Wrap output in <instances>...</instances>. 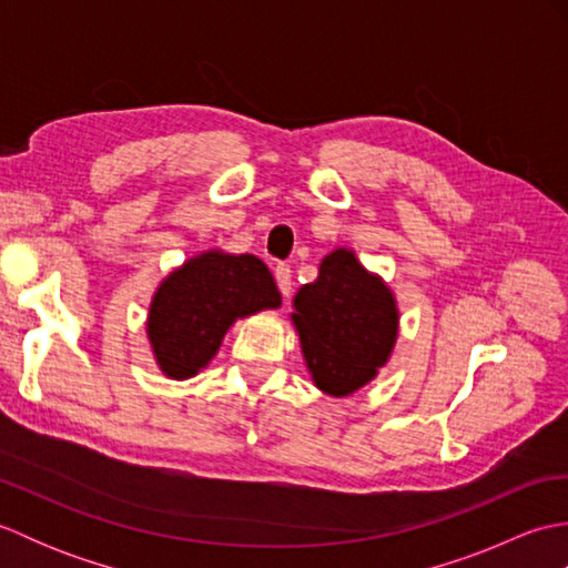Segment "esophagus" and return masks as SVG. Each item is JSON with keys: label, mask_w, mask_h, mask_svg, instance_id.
<instances>
[{"label": "esophagus", "mask_w": 568, "mask_h": 568, "mask_svg": "<svg viewBox=\"0 0 568 568\" xmlns=\"http://www.w3.org/2000/svg\"><path fill=\"white\" fill-rule=\"evenodd\" d=\"M275 283H277V291L283 293V297L291 295V291H293V271H291V265H285V263H277L275 265Z\"/></svg>", "instance_id": "esophagus-1"}]
</instances>
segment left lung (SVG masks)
Wrapping results in <instances>:
<instances>
[{
  "instance_id": "left-lung-1",
  "label": "left lung",
  "mask_w": 568,
  "mask_h": 568,
  "mask_svg": "<svg viewBox=\"0 0 568 568\" xmlns=\"http://www.w3.org/2000/svg\"><path fill=\"white\" fill-rule=\"evenodd\" d=\"M293 324L312 381L327 395H352L376 378L397 339V305L383 277L356 253L334 248L315 283L297 291Z\"/></svg>"
}]
</instances>
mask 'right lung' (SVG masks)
I'll return each mask as SVG.
<instances>
[{
	"mask_svg": "<svg viewBox=\"0 0 568 568\" xmlns=\"http://www.w3.org/2000/svg\"><path fill=\"white\" fill-rule=\"evenodd\" d=\"M271 307H281V293L261 258L204 251L168 275L151 300L146 329L155 364L173 381L197 376L239 317Z\"/></svg>",
	"mask_w": 568,
	"mask_h": 568,
	"instance_id": "right-lung-1",
	"label": "right lung"
}]
</instances>
